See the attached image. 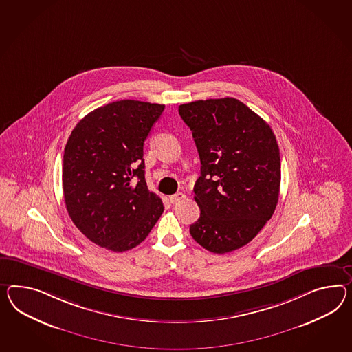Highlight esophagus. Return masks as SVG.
Masks as SVG:
<instances>
[{
	"label": "esophagus",
	"instance_id": "1",
	"mask_svg": "<svg viewBox=\"0 0 352 352\" xmlns=\"http://www.w3.org/2000/svg\"><path fill=\"white\" fill-rule=\"evenodd\" d=\"M184 199H185V194L184 192H176V194H173V195L170 197V201H171L172 204H177Z\"/></svg>",
	"mask_w": 352,
	"mask_h": 352
}]
</instances>
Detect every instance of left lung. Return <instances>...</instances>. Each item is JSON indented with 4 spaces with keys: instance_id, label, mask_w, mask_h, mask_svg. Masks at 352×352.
<instances>
[{
    "instance_id": "obj_1",
    "label": "left lung",
    "mask_w": 352,
    "mask_h": 352,
    "mask_svg": "<svg viewBox=\"0 0 352 352\" xmlns=\"http://www.w3.org/2000/svg\"><path fill=\"white\" fill-rule=\"evenodd\" d=\"M200 158L195 201L200 217L190 234L216 254L250 243L278 203L280 148L271 126L231 97L181 104Z\"/></svg>"
}]
</instances>
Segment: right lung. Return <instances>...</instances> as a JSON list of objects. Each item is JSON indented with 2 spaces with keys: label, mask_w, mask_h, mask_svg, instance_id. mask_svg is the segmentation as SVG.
<instances>
[{
  "label": "right lung",
  "mask_w": 352,
  "mask_h": 352,
  "mask_svg": "<svg viewBox=\"0 0 352 352\" xmlns=\"http://www.w3.org/2000/svg\"><path fill=\"white\" fill-rule=\"evenodd\" d=\"M164 106L112 102L74 127L63 153V198L74 225L91 243L121 252L143 243L163 213L148 190L143 145Z\"/></svg>",
  "instance_id": "obj_1"
}]
</instances>
